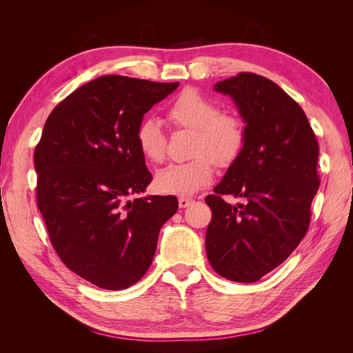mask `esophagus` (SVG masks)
<instances>
[{
    "label": "esophagus",
    "instance_id": "obj_1",
    "mask_svg": "<svg viewBox=\"0 0 353 353\" xmlns=\"http://www.w3.org/2000/svg\"><path fill=\"white\" fill-rule=\"evenodd\" d=\"M191 201H193V200L188 199V197H179V199H178V203H179V208H181V209L188 208V206L191 205Z\"/></svg>",
    "mask_w": 353,
    "mask_h": 353
}]
</instances>
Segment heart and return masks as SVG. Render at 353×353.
I'll return each instance as SVG.
<instances>
[{
    "label": "heart",
    "mask_w": 353,
    "mask_h": 353,
    "mask_svg": "<svg viewBox=\"0 0 353 353\" xmlns=\"http://www.w3.org/2000/svg\"><path fill=\"white\" fill-rule=\"evenodd\" d=\"M168 114L178 126L194 131L191 154L185 163H170L156 174V187L165 194L191 196L213 178V162L225 166L240 154L244 128L236 116L219 113L218 105L193 88H187L170 103ZM137 144L150 162H162L166 138L162 125L148 117L137 128Z\"/></svg>",
    "instance_id": "heart-1"
}]
</instances>
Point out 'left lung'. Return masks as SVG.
Segmentation results:
<instances>
[{"mask_svg":"<svg viewBox=\"0 0 353 353\" xmlns=\"http://www.w3.org/2000/svg\"><path fill=\"white\" fill-rule=\"evenodd\" d=\"M213 90L231 97L245 126L240 154L205 199L212 209L206 253L223 279L254 283L305 237L319 187V147L301 105L275 82L239 73ZM223 194L246 203L230 205Z\"/></svg>","mask_w":353,"mask_h":353,"instance_id":"obj_1","label":"left lung"}]
</instances>
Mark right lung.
<instances>
[{
  "label": "right lung",
  "mask_w": 353,
  "mask_h": 353,
  "mask_svg": "<svg viewBox=\"0 0 353 353\" xmlns=\"http://www.w3.org/2000/svg\"><path fill=\"white\" fill-rule=\"evenodd\" d=\"M105 74L74 90L48 116L35 148L37 200L70 271L105 290L131 287L150 268L175 196H145L152 174L137 128L178 88Z\"/></svg>",
  "instance_id": "right-lung-1"
}]
</instances>
